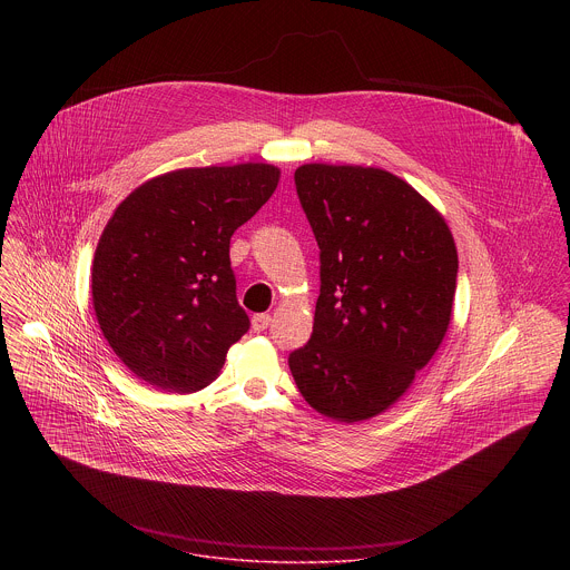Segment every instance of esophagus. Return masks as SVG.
<instances>
[{"mask_svg": "<svg viewBox=\"0 0 570 570\" xmlns=\"http://www.w3.org/2000/svg\"><path fill=\"white\" fill-rule=\"evenodd\" d=\"M269 321H272V316H269V314H256V316L252 318V331H254V333L265 331L267 325H269Z\"/></svg>", "mask_w": 570, "mask_h": 570, "instance_id": "34e87169", "label": "esophagus"}]
</instances>
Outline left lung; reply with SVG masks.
<instances>
[{
    "instance_id": "8db88e82",
    "label": "left lung",
    "mask_w": 570,
    "mask_h": 570,
    "mask_svg": "<svg viewBox=\"0 0 570 570\" xmlns=\"http://www.w3.org/2000/svg\"><path fill=\"white\" fill-rule=\"evenodd\" d=\"M296 190L321 247L312 340L289 355L316 412L342 423L395 406L452 321L459 254L445 217L402 177L303 164Z\"/></svg>"
}]
</instances>
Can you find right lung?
Segmentation results:
<instances>
[{
  "label": "right lung",
  "mask_w": 570,
  "mask_h": 570,
  "mask_svg": "<svg viewBox=\"0 0 570 570\" xmlns=\"http://www.w3.org/2000/svg\"><path fill=\"white\" fill-rule=\"evenodd\" d=\"M274 164L190 166L134 188L91 263V301L118 360L164 393L215 382L249 328L237 303L230 237L272 197Z\"/></svg>",
  "instance_id": "1"
}]
</instances>
